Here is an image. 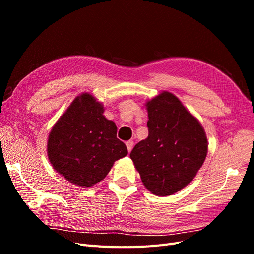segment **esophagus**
I'll return each instance as SVG.
<instances>
[{
  "mask_svg": "<svg viewBox=\"0 0 254 254\" xmlns=\"http://www.w3.org/2000/svg\"><path fill=\"white\" fill-rule=\"evenodd\" d=\"M133 141H127L126 142V146H127V149H128V151L130 152V151H131V149L133 148Z\"/></svg>",
  "mask_w": 254,
  "mask_h": 254,
  "instance_id": "esophagus-1",
  "label": "esophagus"
}]
</instances>
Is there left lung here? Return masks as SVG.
Returning a JSON list of instances; mask_svg holds the SVG:
<instances>
[{
	"label": "left lung",
	"mask_w": 254,
	"mask_h": 254,
	"mask_svg": "<svg viewBox=\"0 0 254 254\" xmlns=\"http://www.w3.org/2000/svg\"><path fill=\"white\" fill-rule=\"evenodd\" d=\"M148 136L130 152L142 182L157 196L179 191L194 179L207 153L204 130L170 92L146 103Z\"/></svg>",
	"instance_id": "1"
}]
</instances>
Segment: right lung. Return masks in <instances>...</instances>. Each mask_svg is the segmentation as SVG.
I'll list each match as a JSON object with an SVG mask.
<instances>
[{
    "instance_id": "add662e5",
    "label": "right lung",
    "mask_w": 254,
    "mask_h": 254,
    "mask_svg": "<svg viewBox=\"0 0 254 254\" xmlns=\"http://www.w3.org/2000/svg\"><path fill=\"white\" fill-rule=\"evenodd\" d=\"M90 93L76 97L54 125L48 155L57 173L75 186L89 188L108 175L115 161L127 156L118 127Z\"/></svg>"
}]
</instances>
